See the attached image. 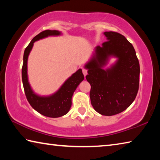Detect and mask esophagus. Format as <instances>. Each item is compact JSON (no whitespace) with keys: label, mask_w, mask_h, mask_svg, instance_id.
Segmentation results:
<instances>
[{"label":"esophagus","mask_w":160,"mask_h":160,"mask_svg":"<svg viewBox=\"0 0 160 160\" xmlns=\"http://www.w3.org/2000/svg\"><path fill=\"white\" fill-rule=\"evenodd\" d=\"M82 73H83V75L85 76V75H86L87 74H88V70H87L85 68H82Z\"/></svg>","instance_id":"esophagus-1"}]
</instances>
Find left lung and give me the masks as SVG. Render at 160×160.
Returning a JSON list of instances; mask_svg holds the SVG:
<instances>
[{"label": "left lung", "instance_id": "1", "mask_svg": "<svg viewBox=\"0 0 160 160\" xmlns=\"http://www.w3.org/2000/svg\"><path fill=\"white\" fill-rule=\"evenodd\" d=\"M107 41L97 46L93 58L86 64L87 80L94 110L100 114L113 116L126 110L134 101L139 89L140 64L135 51L123 35L105 32ZM110 55L118 61L106 71L102 69Z\"/></svg>", "mask_w": 160, "mask_h": 160}]
</instances>
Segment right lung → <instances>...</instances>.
I'll use <instances>...</instances> for the list:
<instances>
[{
  "instance_id": "right-lung-1",
  "label": "right lung",
  "mask_w": 160,
  "mask_h": 160,
  "mask_svg": "<svg viewBox=\"0 0 160 160\" xmlns=\"http://www.w3.org/2000/svg\"><path fill=\"white\" fill-rule=\"evenodd\" d=\"M57 30H44L35 36L26 47L23 56V65L22 68V79L24 90L29 104L37 112L47 117L58 118L68 112L71 107V99L78 85L84 80L82 70L79 69L70 77L62 85L59 90L50 97H43L35 94L32 90L28 79V58L33 47L34 42L51 35H59Z\"/></svg>"
}]
</instances>
